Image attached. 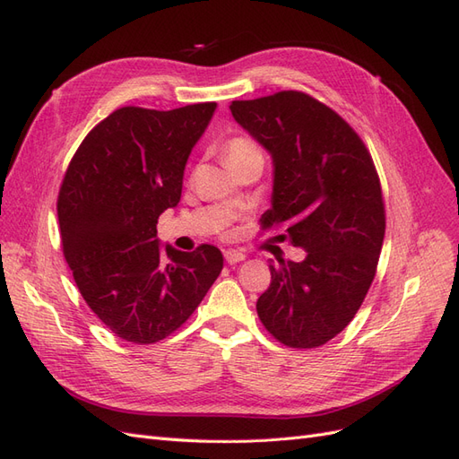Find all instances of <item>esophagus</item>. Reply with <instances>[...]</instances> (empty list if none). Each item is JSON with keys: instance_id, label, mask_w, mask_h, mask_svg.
Masks as SVG:
<instances>
[{"instance_id": "1", "label": "esophagus", "mask_w": 459, "mask_h": 459, "mask_svg": "<svg viewBox=\"0 0 459 459\" xmlns=\"http://www.w3.org/2000/svg\"><path fill=\"white\" fill-rule=\"evenodd\" d=\"M224 256H226L228 264H238V262L245 260V255L239 253V251H235V248H228V251L224 253Z\"/></svg>"}]
</instances>
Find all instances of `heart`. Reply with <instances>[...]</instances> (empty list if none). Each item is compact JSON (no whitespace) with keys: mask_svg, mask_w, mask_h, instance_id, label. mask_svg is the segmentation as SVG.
I'll list each match as a JSON object with an SVG mask.
<instances>
[{"mask_svg":"<svg viewBox=\"0 0 459 459\" xmlns=\"http://www.w3.org/2000/svg\"><path fill=\"white\" fill-rule=\"evenodd\" d=\"M226 152V160L231 166V169H238L239 164L245 162H264V152L258 142H255L253 137L247 135H238L231 137V140L224 147Z\"/></svg>","mask_w":459,"mask_h":459,"instance_id":"b5f03b06","label":"heart"}]
</instances>
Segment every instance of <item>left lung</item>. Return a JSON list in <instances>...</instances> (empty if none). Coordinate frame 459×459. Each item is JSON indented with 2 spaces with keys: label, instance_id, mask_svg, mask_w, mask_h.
Segmentation results:
<instances>
[{
  "label": "left lung",
  "instance_id": "left-lung-1",
  "mask_svg": "<svg viewBox=\"0 0 459 459\" xmlns=\"http://www.w3.org/2000/svg\"><path fill=\"white\" fill-rule=\"evenodd\" d=\"M233 118L273 159L272 208L262 230L302 247V262L270 264L256 302L262 325L290 349H317L352 322L371 287L385 238L373 159L335 110L302 91L231 101Z\"/></svg>",
  "mask_w": 459,
  "mask_h": 459
}]
</instances>
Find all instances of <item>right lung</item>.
Wrapping results in <instances>:
<instances>
[{
    "label": "right lung",
    "mask_w": 459,
    "mask_h": 459,
    "mask_svg": "<svg viewBox=\"0 0 459 459\" xmlns=\"http://www.w3.org/2000/svg\"><path fill=\"white\" fill-rule=\"evenodd\" d=\"M214 108H117L65 172L57 199L65 258L93 314L128 342L152 344L182 327L224 266L212 245L162 251L157 239L159 216L179 203L189 152Z\"/></svg>",
    "instance_id": "add662e5"
}]
</instances>
